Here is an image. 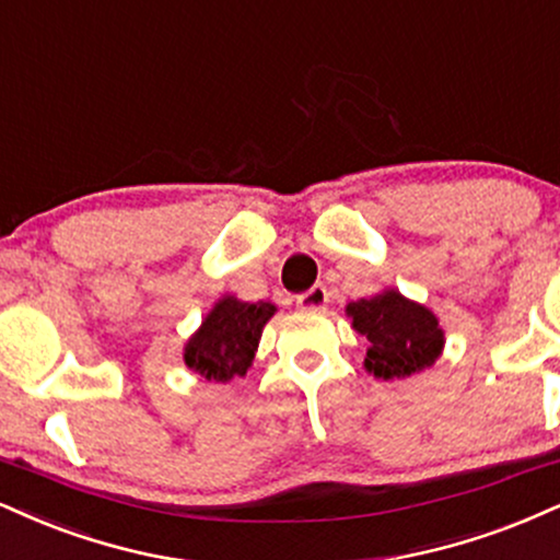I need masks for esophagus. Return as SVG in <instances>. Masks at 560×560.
I'll list each match as a JSON object with an SVG mask.
<instances>
[{
	"label": "esophagus",
	"mask_w": 560,
	"mask_h": 560,
	"mask_svg": "<svg viewBox=\"0 0 560 560\" xmlns=\"http://www.w3.org/2000/svg\"><path fill=\"white\" fill-rule=\"evenodd\" d=\"M298 305L302 310H313V313H318V310H326V305H328V289L323 287V284H315L313 289H310V292L300 294Z\"/></svg>",
	"instance_id": "obj_1"
}]
</instances>
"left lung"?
<instances>
[{
	"label": "left lung",
	"mask_w": 560,
	"mask_h": 560,
	"mask_svg": "<svg viewBox=\"0 0 560 560\" xmlns=\"http://www.w3.org/2000/svg\"><path fill=\"white\" fill-rule=\"evenodd\" d=\"M352 328L368 339L365 370L381 381L409 378L435 365L446 347V331L433 310L388 287L347 305Z\"/></svg>",
	"instance_id": "1"
}]
</instances>
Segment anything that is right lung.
Masks as SVG:
<instances>
[{
    "instance_id": "add662e5",
    "label": "right lung",
    "mask_w": 560,
    "mask_h": 560,
    "mask_svg": "<svg viewBox=\"0 0 560 560\" xmlns=\"http://www.w3.org/2000/svg\"><path fill=\"white\" fill-rule=\"evenodd\" d=\"M273 302H245L224 294L213 302L200 328L187 339L182 360L208 383H229L250 370Z\"/></svg>"
}]
</instances>
